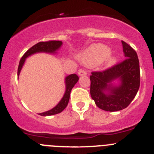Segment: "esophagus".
Wrapping results in <instances>:
<instances>
[{
	"label": "esophagus",
	"mask_w": 154,
	"mask_h": 154,
	"mask_svg": "<svg viewBox=\"0 0 154 154\" xmlns=\"http://www.w3.org/2000/svg\"><path fill=\"white\" fill-rule=\"evenodd\" d=\"M86 74H87V73H86V71H84V70L80 69V70H79V71H78L79 76H86Z\"/></svg>",
	"instance_id": "1"
}]
</instances>
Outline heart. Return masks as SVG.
<instances>
[{"instance_id":"b5f03b06","label":"heart","mask_w":154,"mask_h":154,"mask_svg":"<svg viewBox=\"0 0 154 154\" xmlns=\"http://www.w3.org/2000/svg\"><path fill=\"white\" fill-rule=\"evenodd\" d=\"M110 49L103 44L92 45L85 51L80 57L82 62L88 65H93L100 63L104 59V65L110 67L117 62V58L113 56H109Z\"/></svg>"}]
</instances>
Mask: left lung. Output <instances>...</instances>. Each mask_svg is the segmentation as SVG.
I'll return each instance as SVG.
<instances>
[{
	"mask_svg": "<svg viewBox=\"0 0 154 154\" xmlns=\"http://www.w3.org/2000/svg\"><path fill=\"white\" fill-rule=\"evenodd\" d=\"M122 44L126 59L105 71L92 72L90 76L91 97L99 108L106 111H118L128 107L140 86L136 52L124 41Z\"/></svg>",
	"mask_w": 154,
	"mask_h": 154,
	"instance_id": "1",
	"label": "left lung"
}]
</instances>
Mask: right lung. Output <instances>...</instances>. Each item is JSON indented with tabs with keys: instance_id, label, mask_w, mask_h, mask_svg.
Segmentation results:
<instances>
[{
	"instance_id": "obj_1",
	"label": "right lung",
	"mask_w": 154,
	"mask_h": 154,
	"mask_svg": "<svg viewBox=\"0 0 154 154\" xmlns=\"http://www.w3.org/2000/svg\"><path fill=\"white\" fill-rule=\"evenodd\" d=\"M62 45V42L60 41H47V42H39L37 44L33 46L32 47L29 49L23 56L20 59V62L19 64V68H18V77L21 72L22 67L25 64V60L28 57L31 56V55H34L35 53H49V54H56L57 51L61 48ZM79 80V77L77 74H73L67 76L65 78V92L64 94L63 97L60 100L59 103L55 106L51 110H49L47 111L43 112V113H38L41 116H51V115L57 114V113H61L65 107H67L69 101L70 94L72 88L74 87V85L77 83Z\"/></svg>"
}]
</instances>
